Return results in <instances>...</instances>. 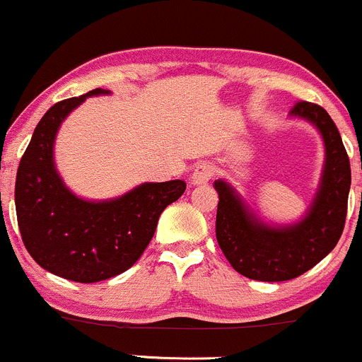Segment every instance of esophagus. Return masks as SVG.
Returning <instances> with one entry per match:
<instances>
[{
  "label": "esophagus",
  "mask_w": 362,
  "mask_h": 362,
  "mask_svg": "<svg viewBox=\"0 0 362 362\" xmlns=\"http://www.w3.org/2000/svg\"><path fill=\"white\" fill-rule=\"evenodd\" d=\"M213 174H214V167L211 165V163L202 162V163H199L195 169H193L192 177H189V180H192L193 186H200V185H206V182H209L211 177H213Z\"/></svg>",
  "instance_id": "1"
}]
</instances>
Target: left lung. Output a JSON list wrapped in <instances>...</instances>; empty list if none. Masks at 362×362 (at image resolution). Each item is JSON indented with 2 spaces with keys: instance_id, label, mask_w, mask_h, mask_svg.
<instances>
[{
  "instance_id": "8db88e82",
  "label": "left lung",
  "mask_w": 362,
  "mask_h": 362,
  "mask_svg": "<svg viewBox=\"0 0 362 362\" xmlns=\"http://www.w3.org/2000/svg\"><path fill=\"white\" fill-rule=\"evenodd\" d=\"M291 117L317 128L324 142V167L306 213L294 223L262 220L228 181L216 180V239L230 266L259 281L301 276L332 252L345 227L350 162L338 128L320 105L296 103Z\"/></svg>"
}]
</instances>
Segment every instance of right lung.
Returning <instances> with one entry per match:
<instances>
[{
    "instance_id": "add662e5",
    "label": "right lung",
    "mask_w": 362,
    "mask_h": 362,
    "mask_svg": "<svg viewBox=\"0 0 362 362\" xmlns=\"http://www.w3.org/2000/svg\"><path fill=\"white\" fill-rule=\"evenodd\" d=\"M96 88L52 105L37 124L16 180L17 223L26 250L49 273L77 284L109 280L130 269L148 248L160 214L185 193L186 182H142L105 200H88L64 185L54 144L63 121Z\"/></svg>"
}]
</instances>
